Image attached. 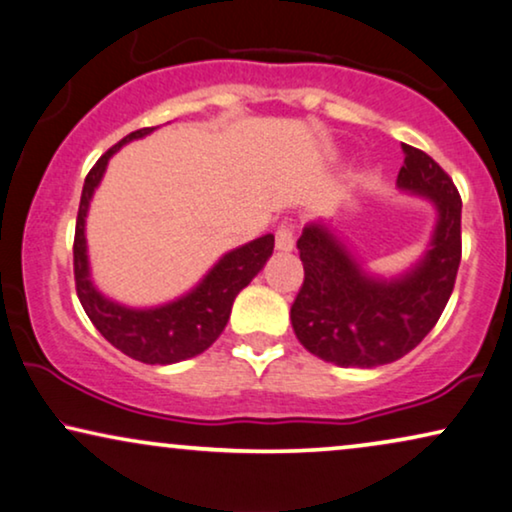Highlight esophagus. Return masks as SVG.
Returning a JSON list of instances; mask_svg holds the SVG:
<instances>
[{
  "instance_id": "esophagus-1",
  "label": "esophagus",
  "mask_w": 512,
  "mask_h": 512,
  "mask_svg": "<svg viewBox=\"0 0 512 512\" xmlns=\"http://www.w3.org/2000/svg\"><path fill=\"white\" fill-rule=\"evenodd\" d=\"M292 248H295V229H292V224L283 222L276 231V250L290 252Z\"/></svg>"
}]
</instances>
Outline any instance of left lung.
Instances as JSON below:
<instances>
[{
	"label": "left lung",
	"mask_w": 512,
	"mask_h": 512,
	"mask_svg": "<svg viewBox=\"0 0 512 512\" xmlns=\"http://www.w3.org/2000/svg\"><path fill=\"white\" fill-rule=\"evenodd\" d=\"M395 187L435 210L426 250L395 276L372 274L332 222H309L297 241L304 285L290 309L306 351L339 367H379L421 344L454 290L461 262V196L421 149L403 145Z\"/></svg>",
	"instance_id": "left-lung-1"
}]
</instances>
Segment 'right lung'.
Wrapping results in <instances>:
<instances>
[{
    "label": "right lung",
    "instance_id": "right-lung-1",
    "mask_svg": "<svg viewBox=\"0 0 512 512\" xmlns=\"http://www.w3.org/2000/svg\"><path fill=\"white\" fill-rule=\"evenodd\" d=\"M154 128H140L107 149L86 175L74 231V281L86 316L114 349L147 365H173L208 349L227 327L238 292L264 269L274 252V234L224 252L208 274L185 295L159 306H128L102 295L93 283L86 245V217L107 163L128 142L145 138Z\"/></svg>",
    "mask_w": 512,
    "mask_h": 512
}]
</instances>
